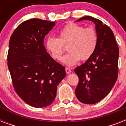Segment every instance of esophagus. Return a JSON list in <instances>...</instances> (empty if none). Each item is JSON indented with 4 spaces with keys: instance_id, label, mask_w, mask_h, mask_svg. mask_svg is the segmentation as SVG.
<instances>
[{
    "instance_id": "esophagus-1",
    "label": "esophagus",
    "mask_w": 126,
    "mask_h": 126,
    "mask_svg": "<svg viewBox=\"0 0 126 126\" xmlns=\"http://www.w3.org/2000/svg\"><path fill=\"white\" fill-rule=\"evenodd\" d=\"M65 71H66V73L67 74H69V73H71V70L69 68H68V67H66L65 68Z\"/></svg>"
}]
</instances>
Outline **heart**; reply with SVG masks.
<instances>
[{"label": "heart", "mask_w": 126, "mask_h": 126, "mask_svg": "<svg viewBox=\"0 0 126 126\" xmlns=\"http://www.w3.org/2000/svg\"><path fill=\"white\" fill-rule=\"evenodd\" d=\"M96 31L92 27L85 28L82 25L71 23L59 32L58 38L49 37L46 47L53 59L60 60L65 47L69 51L61 61L67 66L76 65L80 60L86 61L94 55L97 46Z\"/></svg>", "instance_id": "obj_1"}]
</instances>
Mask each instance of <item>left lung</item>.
<instances>
[{"label": "left lung", "instance_id": "8db88e82", "mask_svg": "<svg viewBox=\"0 0 126 126\" xmlns=\"http://www.w3.org/2000/svg\"><path fill=\"white\" fill-rule=\"evenodd\" d=\"M82 20L95 23L98 42L94 55L74 70L79 79L75 94L81 103L95 104L109 94L116 82L119 49L109 27L91 16L82 17L77 21Z\"/></svg>", "mask_w": 126, "mask_h": 126}]
</instances>
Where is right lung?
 <instances>
[{"label": "right lung", "mask_w": 126, "mask_h": 126, "mask_svg": "<svg viewBox=\"0 0 126 126\" xmlns=\"http://www.w3.org/2000/svg\"><path fill=\"white\" fill-rule=\"evenodd\" d=\"M55 25L31 19L21 23L10 39L7 59L13 86L23 101L35 108L54 101L57 85L66 75L65 67L44 46V38Z\"/></svg>", "instance_id": "right-lung-1"}]
</instances>
